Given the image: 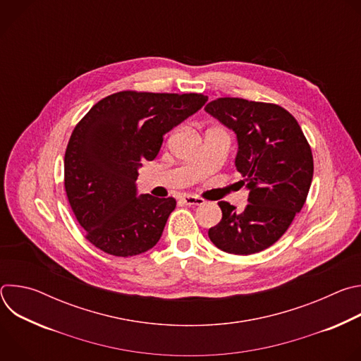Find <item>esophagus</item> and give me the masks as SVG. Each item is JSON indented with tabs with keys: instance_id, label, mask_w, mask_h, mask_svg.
<instances>
[{
	"instance_id": "esophagus-1",
	"label": "esophagus",
	"mask_w": 361,
	"mask_h": 361,
	"mask_svg": "<svg viewBox=\"0 0 361 361\" xmlns=\"http://www.w3.org/2000/svg\"><path fill=\"white\" fill-rule=\"evenodd\" d=\"M181 201L187 205H201L204 204V200L201 197H197V195H183L181 197Z\"/></svg>"
}]
</instances>
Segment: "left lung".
I'll return each mask as SVG.
<instances>
[{"label": "left lung", "mask_w": 361, "mask_h": 361, "mask_svg": "<svg viewBox=\"0 0 361 361\" xmlns=\"http://www.w3.org/2000/svg\"><path fill=\"white\" fill-rule=\"evenodd\" d=\"M205 111L237 134L235 167L250 190L243 212L219 201L223 217L209 237L230 254L263 251L287 231L305 202L314 170L310 144L297 120L271 102L221 97Z\"/></svg>", "instance_id": "1"}]
</instances>
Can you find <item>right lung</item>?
<instances>
[{"instance_id":"add662e5","label":"right lung","mask_w":361,"mask_h":361,"mask_svg":"<svg viewBox=\"0 0 361 361\" xmlns=\"http://www.w3.org/2000/svg\"><path fill=\"white\" fill-rule=\"evenodd\" d=\"M207 95L120 91L78 121L64 157V187L85 238L107 254L131 257L156 245L173 197H137L142 163L157 157L164 134L198 111Z\"/></svg>"}]
</instances>
